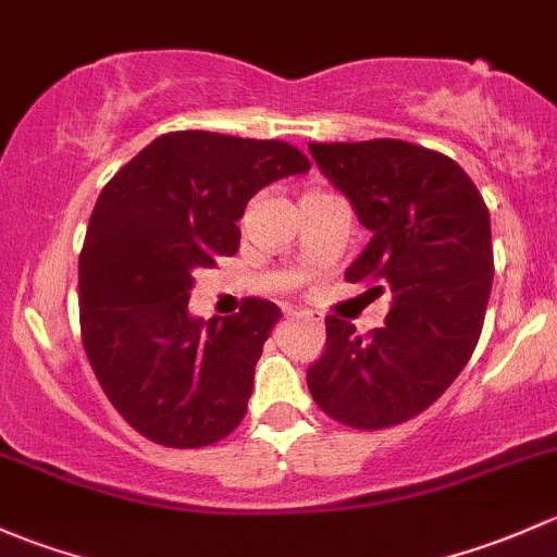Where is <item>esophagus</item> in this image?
Returning <instances> with one entry per match:
<instances>
[{
    "label": "esophagus",
    "mask_w": 557,
    "mask_h": 557,
    "mask_svg": "<svg viewBox=\"0 0 557 557\" xmlns=\"http://www.w3.org/2000/svg\"><path fill=\"white\" fill-rule=\"evenodd\" d=\"M294 314L296 320H304V323H312V325H323V320L318 318V314L314 312H307V309H298V312H290Z\"/></svg>",
    "instance_id": "34e87169"
}]
</instances>
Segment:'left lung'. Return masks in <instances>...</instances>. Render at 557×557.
Instances as JSON below:
<instances>
[{"label":"left lung","mask_w":557,"mask_h":557,"mask_svg":"<svg viewBox=\"0 0 557 557\" xmlns=\"http://www.w3.org/2000/svg\"><path fill=\"white\" fill-rule=\"evenodd\" d=\"M309 151L371 232L344 277L373 285L368 294H392L384 325L368 336L325 318L327 344L307 371L309 392L355 430L403 424L475 352L494 283L488 208L470 175L424 146L379 138Z\"/></svg>","instance_id":"obj_1"}]
</instances>
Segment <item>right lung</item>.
Masks as SVG:
<instances>
[{
    "label": "right lung",
    "mask_w": 557,
    "mask_h": 557,
    "mask_svg": "<svg viewBox=\"0 0 557 557\" xmlns=\"http://www.w3.org/2000/svg\"><path fill=\"white\" fill-rule=\"evenodd\" d=\"M307 171L285 140L178 131L103 186L79 253L82 344L111 406L149 441L200 448L243 421L283 312L248 298L232 318H191L195 274L237 253L256 191Z\"/></svg>",
    "instance_id": "add662e5"
}]
</instances>
